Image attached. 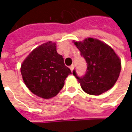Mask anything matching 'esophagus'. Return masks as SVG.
Listing matches in <instances>:
<instances>
[{"mask_svg": "<svg viewBox=\"0 0 132 132\" xmlns=\"http://www.w3.org/2000/svg\"><path fill=\"white\" fill-rule=\"evenodd\" d=\"M74 67H75V66H74V65H71V66H70V69L71 71H73V70H74Z\"/></svg>", "mask_w": 132, "mask_h": 132, "instance_id": "obj_1", "label": "esophagus"}]
</instances>
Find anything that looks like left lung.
<instances>
[{
    "mask_svg": "<svg viewBox=\"0 0 132 132\" xmlns=\"http://www.w3.org/2000/svg\"><path fill=\"white\" fill-rule=\"evenodd\" d=\"M74 43L88 65L86 73L82 77L73 71L82 89L90 95L98 96L112 88L121 70V61L113 49L93 38L74 41Z\"/></svg>",
    "mask_w": 132,
    "mask_h": 132,
    "instance_id": "1",
    "label": "left lung"
}]
</instances>
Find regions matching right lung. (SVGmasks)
Masks as SVG:
<instances>
[{
    "instance_id": "right-lung-1",
    "label": "right lung",
    "mask_w": 132,
    "mask_h": 132,
    "mask_svg": "<svg viewBox=\"0 0 132 132\" xmlns=\"http://www.w3.org/2000/svg\"><path fill=\"white\" fill-rule=\"evenodd\" d=\"M21 75L27 88L39 97H54L71 74L63 57L56 50V43L47 42L35 48L22 62Z\"/></svg>"
}]
</instances>
